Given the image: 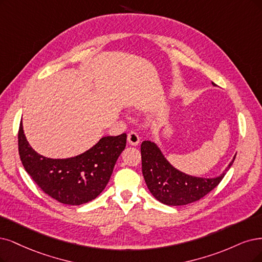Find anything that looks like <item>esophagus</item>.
Returning a JSON list of instances; mask_svg holds the SVG:
<instances>
[{
  "mask_svg": "<svg viewBox=\"0 0 262 262\" xmlns=\"http://www.w3.org/2000/svg\"><path fill=\"white\" fill-rule=\"evenodd\" d=\"M127 141H128L129 144H132V146H138V143L140 141V138H139V136L137 135V133L130 132L128 134V136H127Z\"/></svg>",
  "mask_w": 262,
  "mask_h": 262,
  "instance_id": "obj_1",
  "label": "esophagus"
}]
</instances>
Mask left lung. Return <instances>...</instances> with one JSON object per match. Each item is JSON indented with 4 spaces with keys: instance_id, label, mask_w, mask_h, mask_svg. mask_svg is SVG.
<instances>
[{
    "instance_id": "obj_1",
    "label": "left lung",
    "mask_w": 262,
    "mask_h": 262,
    "mask_svg": "<svg viewBox=\"0 0 262 262\" xmlns=\"http://www.w3.org/2000/svg\"><path fill=\"white\" fill-rule=\"evenodd\" d=\"M140 150L142 175L148 189L158 201L169 206L187 205L205 196L219 185L235 160L234 157L220 176L201 178L187 175L170 165L154 142L143 141Z\"/></svg>"
}]
</instances>
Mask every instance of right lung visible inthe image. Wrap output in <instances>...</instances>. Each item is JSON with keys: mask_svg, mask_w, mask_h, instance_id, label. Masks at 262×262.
<instances>
[{"mask_svg": "<svg viewBox=\"0 0 262 262\" xmlns=\"http://www.w3.org/2000/svg\"><path fill=\"white\" fill-rule=\"evenodd\" d=\"M126 138V134L102 137L80 156L50 159L30 147L20 123L18 151L26 171L44 193L62 204L82 205L96 199L108 185Z\"/></svg>", "mask_w": 262, "mask_h": 262, "instance_id": "1", "label": "right lung"}]
</instances>
